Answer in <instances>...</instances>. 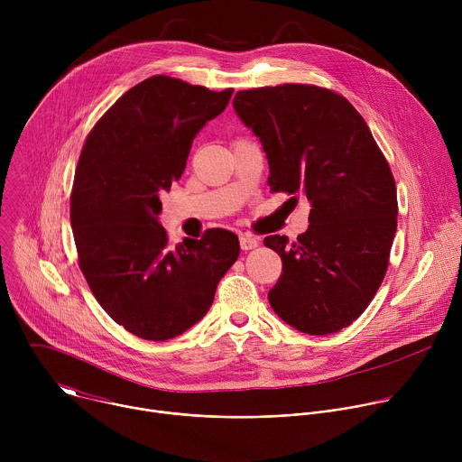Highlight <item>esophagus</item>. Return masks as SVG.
I'll use <instances>...</instances> for the list:
<instances>
[{"mask_svg":"<svg viewBox=\"0 0 462 462\" xmlns=\"http://www.w3.org/2000/svg\"><path fill=\"white\" fill-rule=\"evenodd\" d=\"M239 245H241V250H252L259 245V241H257V237H254L250 234H241L239 236Z\"/></svg>","mask_w":462,"mask_h":462,"instance_id":"1","label":"esophagus"}]
</instances>
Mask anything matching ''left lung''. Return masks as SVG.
<instances>
[{
    "label": "left lung",
    "mask_w": 462,
    "mask_h": 462,
    "mask_svg": "<svg viewBox=\"0 0 462 462\" xmlns=\"http://www.w3.org/2000/svg\"><path fill=\"white\" fill-rule=\"evenodd\" d=\"M234 109L267 153L269 186L310 205L296 243L280 234L263 241L283 261L271 307L300 333H338L367 309L387 271L399 214L389 164L362 115L328 89L239 91Z\"/></svg>",
    "instance_id": "1"
}]
</instances>
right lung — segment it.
Returning <instances> with one entry per match:
<instances>
[{
  "mask_svg": "<svg viewBox=\"0 0 462 462\" xmlns=\"http://www.w3.org/2000/svg\"><path fill=\"white\" fill-rule=\"evenodd\" d=\"M232 93L152 77L125 91L84 144L71 193L80 269L102 309L139 338L164 342L203 319L239 255L228 230L171 246L159 223L161 195Z\"/></svg>",
  "mask_w": 462,
  "mask_h": 462,
  "instance_id": "add662e5",
  "label": "right lung"
}]
</instances>
